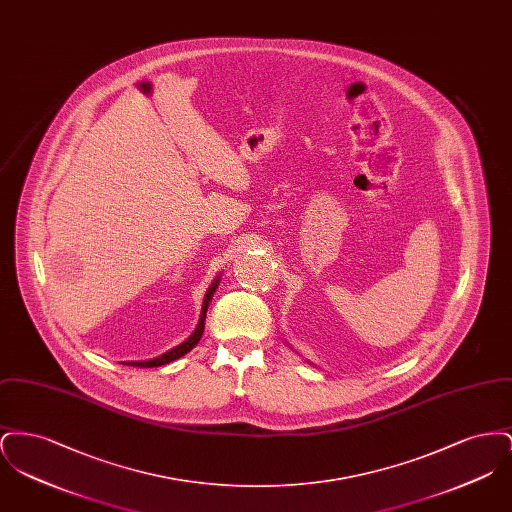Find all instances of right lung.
<instances>
[{
  "instance_id": "right-lung-1",
  "label": "right lung",
  "mask_w": 512,
  "mask_h": 512,
  "mask_svg": "<svg viewBox=\"0 0 512 512\" xmlns=\"http://www.w3.org/2000/svg\"><path fill=\"white\" fill-rule=\"evenodd\" d=\"M219 282L220 278L217 276V278L213 280V284L209 286L207 293H205L203 307H201V317H199V322H197V328H195L194 334H192L188 340L182 341L180 345L172 347L171 351H167V353H163V355H159V357H155V359H149V361H130V363H124V365L140 366V368H153V366L169 365L172 361L180 359L182 355H186L188 351H192L195 345H197V341L201 340V336H203V330H205V317H207V309H209V301L213 299V293L217 292Z\"/></svg>"
}]
</instances>
